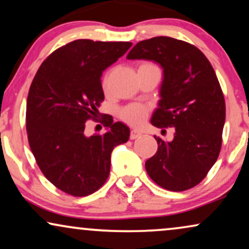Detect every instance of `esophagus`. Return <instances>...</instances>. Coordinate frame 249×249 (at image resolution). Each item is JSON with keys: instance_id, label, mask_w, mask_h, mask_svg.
<instances>
[{"instance_id": "1", "label": "esophagus", "mask_w": 249, "mask_h": 249, "mask_svg": "<svg viewBox=\"0 0 249 249\" xmlns=\"http://www.w3.org/2000/svg\"><path fill=\"white\" fill-rule=\"evenodd\" d=\"M140 135H141V133H140L139 131L132 130L131 133H130V139H131V140H134V139H137V138H139Z\"/></svg>"}]
</instances>
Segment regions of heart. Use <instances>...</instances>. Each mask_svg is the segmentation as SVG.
Wrapping results in <instances>:
<instances>
[{"label":"heart","instance_id":"obj_1","mask_svg":"<svg viewBox=\"0 0 249 249\" xmlns=\"http://www.w3.org/2000/svg\"><path fill=\"white\" fill-rule=\"evenodd\" d=\"M147 64H152V63H142L140 67ZM110 73L111 71H108L103 77V85H107L109 81ZM148 117V109L142 105H130L125 108L122 109L121 111V118L125 123H127L131 126H139L142 123L146 121Z\"/></svg>","mask_w":249,"mask_h":249}]
</instances>
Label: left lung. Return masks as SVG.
Wrapping results in <instances>:
<instances>
[{"instance_id":"left-lung-1","label":"left lung","mask_w":249,"mask_h":249,"mask_svg":"<svg viewBox=\"0 0 249 249\" xmlns=\"http://www.w3.org/2000/svg\"><path fill=\"white\" fill-rule=\"evenodd\" d=\"M126 58L152 59L163 68L162 99L152 124L175 127L170 142L155 137L159 146L146 162L148 176L168 191L196 186L222 147L225 100L215 70L199 48L169 36L140 41Z\"/></svg>"}]
</instances>
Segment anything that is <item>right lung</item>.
<instances>
[{
  "instance_id": "1",
  "label": "right lung",
  "mask_w": 249,
  "mask_h": 249,
  "mask_svg": "<svg viewBox=\"0 0 249 249\" xmlns=\"http://www.w3.org/2000/svg\"><path fill=\"white\" fill-rule=\"evenodd\" d=\"M131 42L79 39L53 52L33 78L26 105L28 143L48 180L72 196H87L102 187L110 156L126 142L130 130L105 115V134L85 135L105 101L101 74L127 52Z\"/></svg>"
}]
</instances>
